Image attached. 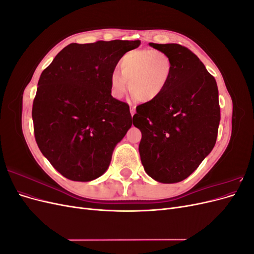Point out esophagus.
<instances>
[{
  "label": "esophagus",
  "mask_w": 254,
  "mask_h": 254,
  "mask_svg": "<svg viewBox=\"0 0 254 254\" xmlns=\"http://www.w3.org/2000/svg\"><path fill=\"white\" fill-rule=\"evenodd\" d=\"M130 112H131V115L133 117L135 113V107L134 106H130Z\"/></svg>",
  "instance_id": "esophagus-1"
}]
</instances>
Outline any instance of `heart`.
<instances>
[{
	"label": "heart",
	"instance_id": "1",
	"mask_svg": "<svg viewBox=\"0 0 254 254\" xmlns=\"http://www.w3.org/2000/svg\"><path fill=\"white\" fill-rule=\"evenodd\" d=\"M121 74L110 76L114 97L124 96L128 89L141 102L155 101L168 86L173 74V60L162 50L136 49L126 52L119 63Z\"/></svg>",
	"mask_w": 254,
	"mask_h": 254
}]
</instances>
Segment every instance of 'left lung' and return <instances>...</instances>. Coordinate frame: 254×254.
Segmentation results:
<instances>
[{
	"instance_id": "8db88e82",
	"label": "left lung",
	"mask_w": 254,
	"mask_h": 254,
	"mask_svg": "<svg viewBox=\"0 0 254 254\" xmlns=\"http://www.w3.org/2000/svg\"><path fill=\"white\" fill-rule=\"evenodd\" d=\"M173 60L168 86L155 101L136 107L145 172L161 183L184 180L215 146L220 121L218 88L193 52L180 44L149 43Z\"/></svg>"
}]
</instances>
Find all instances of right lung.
Instances as JSON below:
<instances>
[{"mask_svg":"<svg viewBox=\"0 0 254 254\" xmlns=\"http://www.w3.org/2000/svg\"><path fill=\"white\" fill-rule=\"evenodd\" d=\"M140 44L71 43L42 72L32 111L35 139L65 178L86 182L108 170L133 121L128 104L111 95L110 76L121 57Z\"/></svg>","mask_w":254,"mask_h":254,"instance_id":"right-lung-1","label":"right lung"}]
</instances>
